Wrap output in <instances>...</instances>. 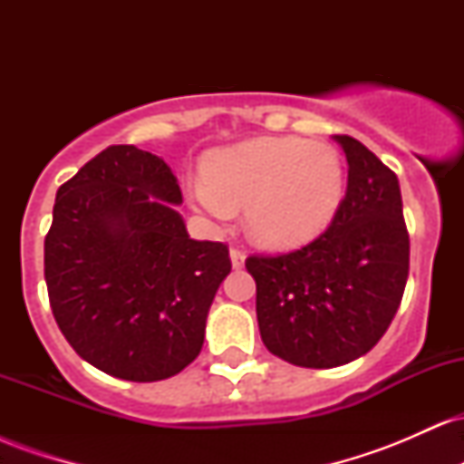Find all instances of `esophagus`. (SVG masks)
<instances>
[{
	"mask_svg": "<svg viewBox=\"0 0 464 464\" xmlns=\"http://www.w3.org/2000/svg\"><path fill=\"white\" fill-rule=\"evenodd\" d=\"M244 259H246V255H244V250L237 248V246H233V248H231V264H233V268H236V270L242 268Z\"/></svg>",
	"mask_w": 464,
	"mask_h": 464,
	"instance_id": "esophagus-1",
	"label": "esophagus"
}]
</instances>
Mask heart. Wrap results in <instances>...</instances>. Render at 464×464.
<instances>
[{
  "label": "heart",
  "instance_id": "obj_1",
  "mask_svg": "<svg viewBox=\"0 0 464 464\" xmlns=\"http://www.w3.org/2000/svg\"><path fill=\"white\" fill-rule=\"evenodd\" d=\"M189 198L202 214L227 220L246 207V228L259 244L292 248L332 225L347 191L343 154L332 143L259 137L211 150Z\"/></svg>",
  "mask_w": 464,
  "mask_h": 464
}]
</instances>
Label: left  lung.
Listing matches in <instances>:
<instances>
[{
    "label": "left lung",
    "mask_w": 464,
    "mask_h": 464,
    "mask_svg": "<svg viewBox=\"0 0 464 464\" xmlns=\"http://www.w3.org/2000/svg\"><path fill=\"white\" fill-rule=\"evenodd\" d=\"M347 191L327 231L281 255H250L266 349L305 369L369 353L406 290L410 237L397 174L349 135Z\"/></svg>",
    "instance_id": "left-lung-1"
}]
</instances>
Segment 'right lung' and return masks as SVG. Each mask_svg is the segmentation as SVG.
<instances>
[{
	"mask_svg": "<svg viewBox=\"0 0 464 464\" xmlns=\"http://www.w3.org/2000/svg\"><path fill=\"white\" fill-rule=\"evenodd\" d=\"M180 202L169 165L135 146L104 148L56 191L52 314L80 358L120 380H168L198 358L231 273L227 244L188 236Z\"/></svg>",
	"mask_w": 464,
	"mask_h": 464,
	"instance_id": "1",
	"label": "right lung"
}]
</instances>
